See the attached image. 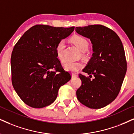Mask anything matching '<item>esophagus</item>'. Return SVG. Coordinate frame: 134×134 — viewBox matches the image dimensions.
<instances>
[{
  "instance_id": "esophagus-1",
  "label": "esophagus",
  "mask_w": 134,
  "mask_h": 134,
  "mask_svg": "<svg viewBox=\"0 0 134 134\" xmlns=\"http://www.w3.org/2000/svg\"><path fill=\"white\" fill-rule=\"evenodd\" d=\"M72 78H74V77H77V75L76 74H74V73H72Z\"/></svg>"
}]
</instances>
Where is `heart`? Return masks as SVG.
I'll return each instance as SVG.
<instances>
[{
  "label": "heart",
  "mask_w": 134,
  "mask_h": 134,
  "mask_svg": "<svg viewBox=\"0 0 134 134\" xmlns=\"http://www.w3.org/2000/svg\"><path fill=\"white\" fill-rule=\"evenodd\" d=\"M72 42L82 52H85L88 48V42L85 38L80 35H75L71 38ZM64 41H60L56 46V53L57 58L60 60H64L63 51L64 49ZM63 67L65 70L70 72H76L83 67V64L81 62H65L63 64Z\"/></svg>",
  "instance_id": "obj_1"
}]
</instances>
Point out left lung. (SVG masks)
<instances>
[{
	"label": "left lung",
	"mask_w": 134,
	"mask_h": 134,
	"mask_svg": "<svg viewBox=\"0 0 134 134\" xmlns=\"http://www.w3.org/2000/svg\"><path fill=\"white\" fill-rule=\"evenodd\" d=\"M79 34L89 38L92 57L79 74L82 85L76 92L79 101L91 109H100L114 101L120 91L127 71L123 45L117 34L102 25L75 27Z\"/></svg>",
	"instance_id": "left-lung-1"
}]
</instances>
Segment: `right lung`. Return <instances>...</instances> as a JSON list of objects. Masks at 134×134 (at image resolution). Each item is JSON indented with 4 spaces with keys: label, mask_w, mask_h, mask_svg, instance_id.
Wrapping results in <instances>:
<instances>
[{
    "label": "right lung",
    "mask_w": 134,
    "mask_h": 134,
    "mask_svg": "<svg viewBox=\"0 0 134 134\" xmlns=\"http://www.w3.org/2000/svg\"><path fill=\"white\" fill-rule=\"evenodd\" d=\"M74 28L34 25L14 46L10 59L12 85L30 107L42 108L52 104L59 88L71 79L57 59L56 46Z\"/></svg>",
    "instance_id": "1"
}]
</instances>
